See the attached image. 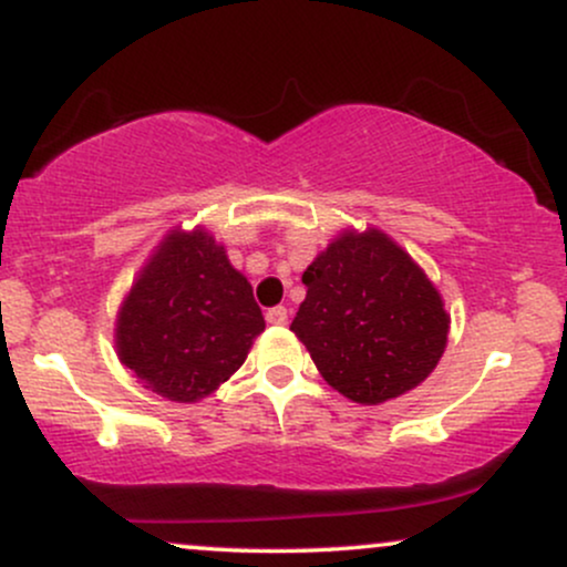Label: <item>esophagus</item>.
Listing matches in <instances>:
<instances>
[{"label": "esophagus", "mask_w": 567, "mask_h": 567, "mask_svg": "<svg viewBox=\"0 0 567 567\" xmlns=\"http://www.w3.org/2000/svg\"><path fill=\"white\" fill-rule=\"evenodd\" d=\"M266 322H269V324H288V309H285V306H275V309L266 311Z\"/></svg>", "instance_id": "1"}]
</instances>
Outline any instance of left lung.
I'll list each match as a JSON object with an SVG mask.
<instances>
[{
	"instance_id": "8db88e82",
	"label": "left lung",
	"mask_w": 567,
	"mask_h": 567,
	"mask_svg": "<svg viewBox=\"0 0 567 567\" xmlns=\"http://www.w3.org/2000/svg\"><path fill=\"white\" fill-rule=\"evenodd\" d=\"M290 330L322 379L360 405L410 392L437 368L451 315L419 264L381 229H343L303 271Z\"/></svg>"
}]
</instances>
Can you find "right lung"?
Instances as JSON below:
<instances>
[{
    "mask_svg": "<svg viewBox=\"0 0 567 567\" xmlns=\"http://www.w3.org/2000/svg\"><path fill=\"white\" fill-rule=\"evenodd\" d=\"M266 328L252 288L205 226L173 229L116 311L120 362L173 402L213 394Z\"/></svg>",
    "mask_w": 567,
    "mask_h": 567,
    "instance_id": "obj_1",
    "label": "right lung"
}]
</instances>
